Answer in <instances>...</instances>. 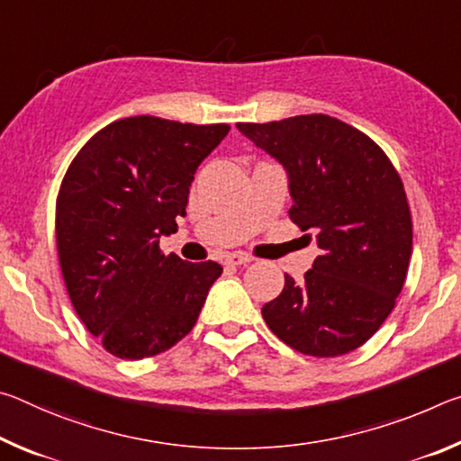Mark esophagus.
I'll return each instance as SVG.
<instances>
[{
  "mask_svg": "<svg viewBox=\"0 0 461 461\" xmlns=\"http://www.w3.org/2000/svg\"><path fill=\"white\" fill-rule=\"evenodd\" d=\"M252 260H254L252 256L244 252H233L225 256V264H228V267H246V264H249Z\"/></svg>",
  "mask_w": 461,
  "mask_h": 461,
  "instance_id": "obj_1",
  "label": "esophagus"
}]
</instances>
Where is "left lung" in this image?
<instances>
[{
  "mask_svg": "<svg viewBox=\"0 0 461 461\" xmlns=\"http://www.w3.org/2000/svg\"><path fill=\"white\" fill-rule=\"evenodd\" d=\"M288 175L293 223L321 254L301 283L262 307L270 331L307 356L335 357L368 341L394 309L412 252L399 173L364 131L323 113L238 123Z\"/></svg>",
  "mask_w": 461,
  "mask_h": 461,
  "instance_id": "8db88e82",
  "label": "left lung"
}]
</instances>
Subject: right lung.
I'll return each mask as SVG.
<instances>
[{
  "mask_svg": "<svg viewBox=\"0 0 461 461\" xmlns=\"http://www.w3.org/2000/svg\"><path fill=\"white\" fill-rule=\"evenodd\" d=\"M228 123L136 115L85 144L57 197V248L67 293L109 354L142 360L189 333L223 268L160 252L185 217L194 170Z\"/></svg>",
  "mask_w": 461,
  "mask_h": 461,
  "instance_id": "obj_1",
  "label": "right lung"
}]
</instances>
